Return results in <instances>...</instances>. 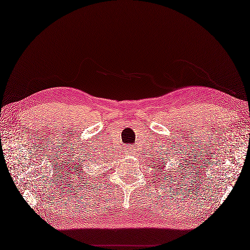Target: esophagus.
Returning a JSON list of instances; mask_svg holds the SVG:
<instances>
[{"instance_id": "obj_1", "label": "esophagus", "mask_w": 250, "mask_h": 250, "mask_svg": "<svg viewBox=\"0 0 250 250\" xmlns=\"http://www.w3.org/2000/svg\"><path fill=\"white\" fill-rule=\"evenodd\" d=\"M130 151H131V152H129V154H132V153H133V150H132V149H130Z\"/></svg>"}]
</instances>
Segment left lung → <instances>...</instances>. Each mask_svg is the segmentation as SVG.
Listing matches in <instances>:
<instances>
[{"label": "left lung", "mask_w": 250, "mask_h": 250, "mask_svg": "<svg viewBox=\"0 0 250 250\" xmlns=\"http://www.w3.org/2000/svg\"><path fill=\"white\" fill-rule=\"evenodd\" d=\"M158 159V158H157ZM155 164V166H156V172H157V174L159 173V172H161V173H163V171H166L165 170V167H166V162H165V158L164 157H162V161L161 162H157V163H154ZM153 168H154V166H153ZM155 169V168H154ZM176 177V180H177V176H175ZM172 180V178H171ZM177 182V181H176Z\"/></svg>", "instance_id": "obj_1"}]
</instances>
